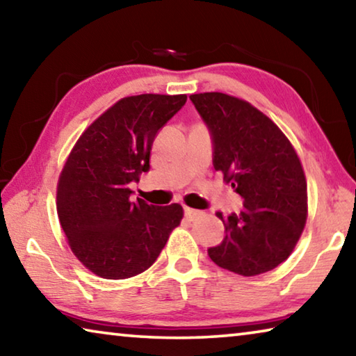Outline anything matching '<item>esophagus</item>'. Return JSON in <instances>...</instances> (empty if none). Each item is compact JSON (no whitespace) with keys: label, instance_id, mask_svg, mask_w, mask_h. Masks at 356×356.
<instances>
[{"label":"esophagus","instance_id":"esophagus-1","mask_svg":"<svg viewBox=\"0 0 356 356\" xmlns=\"http://www.w3.org/2000/svg\"><path fill=\"white\" fill-rule=\"evenodd\" d=\"M200 215H201L200 210L185 207V216H186V218H188V220H195V218H197V216H200Z\"/></svg>","mask_w":356,"mask_h":356}]
</instances>
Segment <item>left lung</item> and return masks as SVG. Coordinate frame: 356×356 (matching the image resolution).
<instances>
[{"label":"left lung","mask_w":356,"mask_h":356,"mask_svg":"<svg viewBox=\"0 0 356 356\" xmlns=\"http://www.w3.org/2000/svg\"><path fill=\"white\" fill-rule=\"evenodd\" d=\"M190 99L212 134L215 170L245 200L238 215L216 213L226 237L209 256L242 276L270 272L292 254L308 218V185L297 150L250 102L222 92Z\"/></svg>","instance_id":"1"}]
</instances>
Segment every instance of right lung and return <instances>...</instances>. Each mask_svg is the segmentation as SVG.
Returning a JSON list of instances; mask_svg holds the SVG:
<instances>
[{"label":"right lung","mask_w":356,"mask_h":356,"mask_svg":"<svg viewBox=\"0 0 356 356\" xmlns=\"http://www.w3.org/2000/svg\"><path fill=\"white\" fill-rule=\"evenodd\" d=\"M186 95L140 94L118 100L78 138L63 166L56 210L72 252L89 272L125 280L147 270L184 218L180 204L130 197L149 171L154 138Z\"/></svg>","instance_id":"right-lung-1"}]
</instances>
